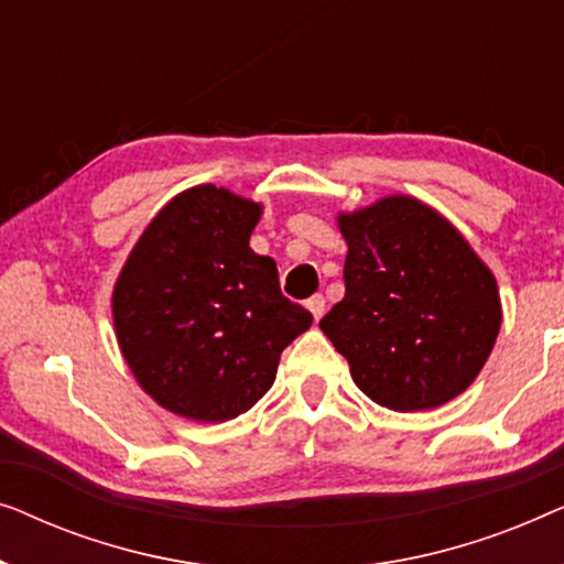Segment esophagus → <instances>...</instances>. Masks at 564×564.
Here are the masks:
<instances>
[{
	"mask_svg": "<svg viewBox=\"0 0 564 564\" xmlns=\"http://www.w3.org/2000/svg\"><path fill=\"white\" fill-rule=\"evenodd\" d=\"M305 305H307V311L313 313L315 321H321L323 313H326V300H323V295H313Z\"/></svg>",
	"mask_w": 564,
	"mask_h": 564,
	"instance_id": "1",
	"label": "esophagus"
}]
</instances>
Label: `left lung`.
I'll use <instances>...</instances> for the list:
<instances>
[{
    "label": "left lung",
    "instance_id": "left-lung-1",
    "mask_svg": "<svg viewBox=\"0 0 564 564\" xmlns=\"http://www.w3.org/2000/svg\"><path fill=\"white\" fill-rule=\"evenodd\" d=\"M346 295L321 328L357 388L390 411L438 408L465 392L500 330L496 276L465 236L415 197L338 215Z\"/></svg>",
    "mask_w": 564,
    "mask_h": 564
}]
</instances>
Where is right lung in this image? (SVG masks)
<instances>
[{
	"instance_id": "add662e5",
	"label": "right lung",
	"mask_w": 564,
	"mask_h": 564,
	"mask_svg": "<svg viewBox=\"0 0 564 564\" xmlns=\"http://www.w3.org/2000/svg\"><path fill=\"white\" fill-rule=\"evenodd\" d=\"M261 205L199 184L161 207L112 292L130 372L161 408L220 423L272 388L284 346L313 315L282 295L274 259L251 251Z\"/></svg>"
}]
</instances>
